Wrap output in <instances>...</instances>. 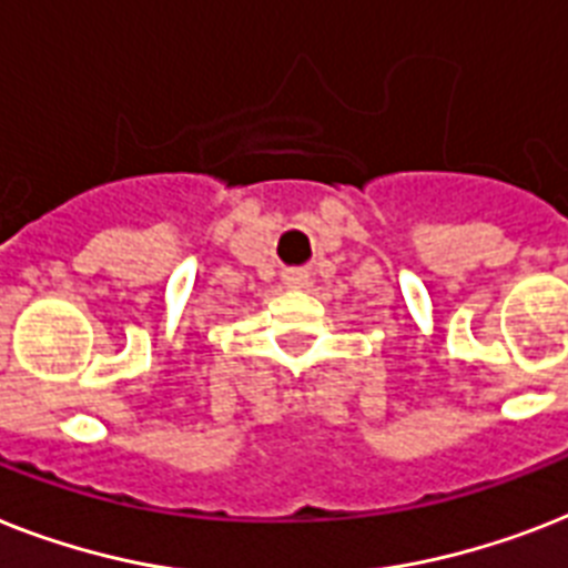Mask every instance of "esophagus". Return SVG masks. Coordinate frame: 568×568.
Returning <instances> with one entry per match:
<instances>
[{
    "mask_svg": "<svg viewBox=\"0 0 568 568\" xmlns=\"http://www.w3.org/2000/svg\"><path fill=\"white\" fill-rule=\"evenodd\" d=\"M283 280H285V285H288V288H306L308 271L306 268H288L283 274Z\"/></svg>",
    "mask_w": 568,
    "mask_h": 568,
    "instance_id": "esophagus-1",
    "label": "esophagus"
}]
</instances>
